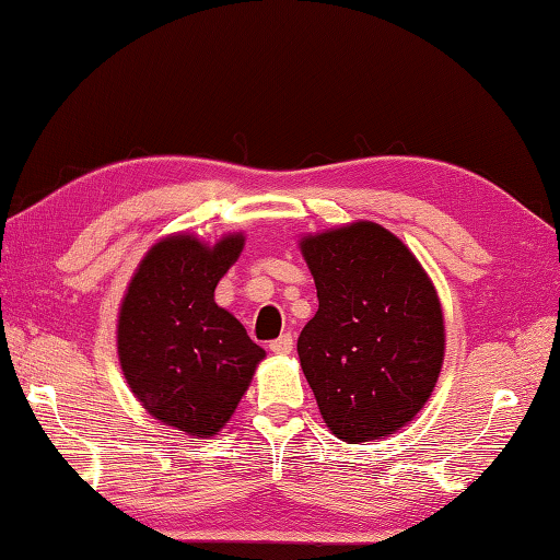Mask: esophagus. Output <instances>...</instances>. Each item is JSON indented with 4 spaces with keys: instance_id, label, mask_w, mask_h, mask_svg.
Listing matches in <instances>:
<instances>
[{
    "instance_id": "obj_1",
    "label": "esophagus",
    "mask_w": 560,
    "mask_h": 560,
    "mask_svg": "<svg viewBox=\"0 0 560 560\" xmlns=\"http://www.w3.org/2000/svg\"><path fill=\"white\" fill-rule=\"evenodd\" d=\"M268 346H270V351H272V353H278V355H288V353L292 351V336H290V334H282V336H278L276 341H270Z\"/></svg>"
}]
</instances>
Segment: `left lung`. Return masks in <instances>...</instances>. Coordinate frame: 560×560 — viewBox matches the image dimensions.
Returning <instances> with one entry per match:
<instances>
[{"mask_svg":"<svg viewBox=\"0 0 560 560\" xmlns=\"http://www.w3.org/2000/svg\"><path fill=\"white\" fill-rule=\"evenodd\" d=\"M319 310L298 339L304 377L336 436L361 444L415 419L444 363L436 290L373 221L302 241Z\"/></svg>","mask_w":560,"mask_h":560,"instance_id":"8db88e82","label":"left lung"}]
</instances>
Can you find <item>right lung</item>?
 Segmentation results:
<instances>
[{
	"label": "right lung",
	"mask_w": 560,
	"mask_h": 560,
	"mask_svg": "<svg viewBox=\"0 0 560 560\" xmlns=\"http://www.w3.org/2000/svg\"><path fill=\"white\" fill-rule=\"evenodd\" d=\"M244 236L214 248L195 236L155 244L129 284L119 316V361L131 393L163 424L214 436L234 415L266 351L214 290Z\"/></svg>",
	"instance_id": "right-lung-1"
}]
</instances>
